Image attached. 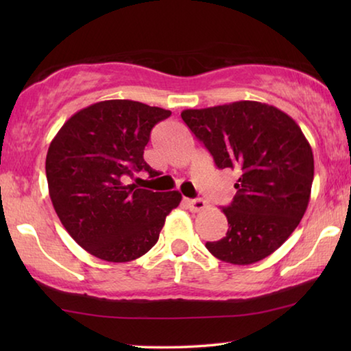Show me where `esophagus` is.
<instances>
[{"label": "esophagus", "instance_id": "1", "mask_svg": "<svg viewBox=\"0 0 351 351\" xmlns=\"http://www.w3.org/2000/svg\"><path fill=\"white\" fill-rule=\"evenodd\" d=\"M187 204H189L190 210H192V212H199V210H203L204 207H206V201L201 199V198L187 199Z\"/></svg>", "mask_w": 351, "mask_h": 351}]
</instances>
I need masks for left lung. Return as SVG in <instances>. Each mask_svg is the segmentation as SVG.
I'll return each mask as SVG.
<instances>
[{
  "mask_svg": "<svg viewBox=\"0 0 351 351\" xmlns=\"http://www.w3.org/2000/svg\"><path fill=\"white\" fill-rule=\"evenodd\" d=\"M181 117L217 167L239 175L232 203L223 207L228 232L206 247L232 265L266 258L294 232L310 203V142L287 112L254 100L184 110Z\"/></svg>",
  "mask_w": 351,
  "mask_h": 351,
  "instance_id": "left-lung-1",
  "label": "left lung"
}]
</instances>
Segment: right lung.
I'll use <instances>...</instances> for the list:
<instances>
[{
    "instance_id": "1",
    "label": "right lung",
    "mask_w": 351,
    "mask_h": 351,
    "mask_svg": "<svg viewBox=\"0 0 351 351\" xmlns=\"http://www.w3.org/2000/svg\"><path fill=\"white\" fill-rule=\"evenodd\" d=\"M171 111L134 100H104L63 123L46 154L52 206L77 245L112 263L139 258L156 245L181 193L152 192L128 180L156 176L144 161L158 122Z\"/></svg>"
}]
</instances>
